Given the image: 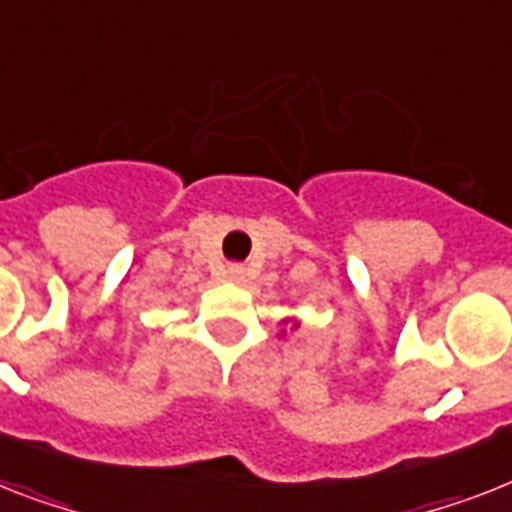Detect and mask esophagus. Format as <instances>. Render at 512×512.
<instances>
[{
  "label": "esophagus",
  "mask_w": 512,
  "mask_h": 512,
  "mask_svg": "<svg viewBox=\"0 0 512 512\" xmlns=\"http://www.w3.org/2000/svg\"><path fill=\"white\" fill-rule=\"evenodd\" d=\"M226 276L231 278V281H236V284H239V281H244V278H247V268H244V265H239V263H231V265H228V270H226Z\"/></svg>",
  "instance_id": "34e87169"
}]
</instances>
